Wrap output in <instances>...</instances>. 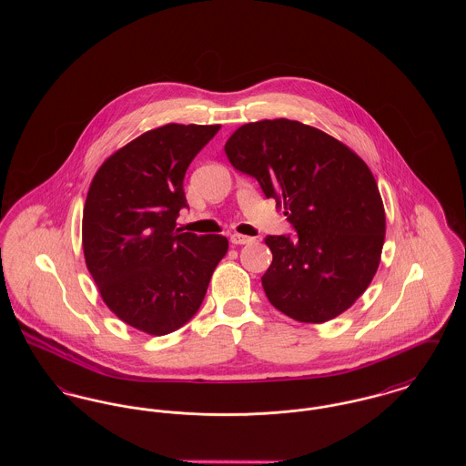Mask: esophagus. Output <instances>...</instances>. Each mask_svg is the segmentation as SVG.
Here are the masks:
<instances>
[{
	"label": "esophagus",
	"mask_w": 466,
	"mask_h": 466,
	"mask_svg": "<svg viewBox=\"0 0 466 466\" xmlns=\"http://www.w3.org/2000/svg\"><path fill=\"white\" fill-rule=\"evenodd\" d=\"M253 241H255L253 238H249V236H243V234H232V236H230V243L236 244V246H239V244L253 243Z\"/></svg>",
	"instance_id": "esophagus-1"
}]
</instances>
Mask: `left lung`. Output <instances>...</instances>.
<instances>
[{
	"mask_svg": "<svg viewBox=\"0 0 466 466\" xmlns=\"http://www.w3.org/2000/svg\"><path fill=\"white\" fill-rule=\"evenodd\" d=\"M225 154L285 208L297 236H267L268 302L300 323H325L369 289L380 262L386 215L369 166L330 134L297 120L244 124Z\"/></svg>",
	"mask_w": 466,
	"mask_h": 466,
	"instance_id": "left-lung-1",
	"label": "left lung"
}]
</instances>
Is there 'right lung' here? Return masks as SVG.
I'll list each match as a JSON object with an SVG mask.
<instances>
[{"mask_svg": "<svg viewBox=\"0 0 466 466\" xmlns=\"http://www.w3.org/2000/svg\"><path fill=\"white\" fill-rule=\"evenodd\" d=\"M220 127L166 124L147 131L92 177L82 220L86 264L108 309L139 332L183 327L228 249L223 236L177 228L187 208L185 173Z\"/></svg>", "mask_w": 466, "mask_h": 466, "instance_id": "add662e5", "label": "right lung"}]
</instances>
